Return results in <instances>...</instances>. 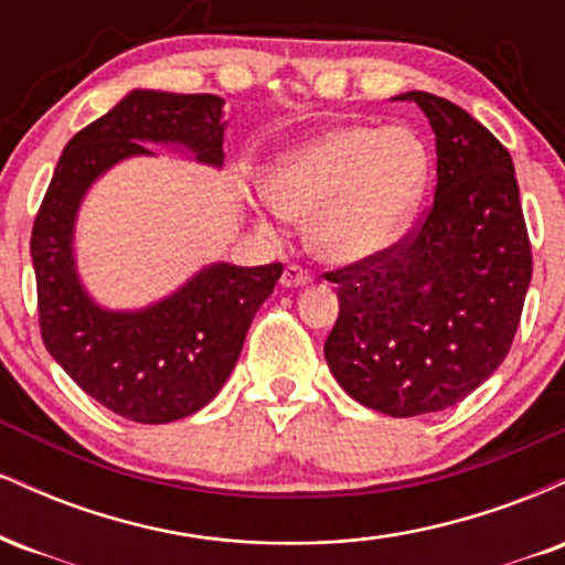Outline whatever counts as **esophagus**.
I'll return each instance as SVG.
<instances>
[{"instance_id": "obj_1", "label": "esophagus", "mask_w": 565, "mask_h": 565, "mask_svg": "<svg viewBox=\"0 0 565 565\" xmlns=\"http://www.w3.org/2000/svg\"><path fill=\"white\" fill-rule=\"evenodd\" d=\"M310 281H313V276H310L308 270H302L300 265H287V270H284L281 276L284 287H308Z\"/></svg>"}]
</instances>
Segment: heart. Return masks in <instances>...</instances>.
<instances>
[{"label": "heart", "instance_id": "1", "mask_svg": "<svg viewBox=\"0 0 565 565\" xmlns=\"http://www.w3.org/2000/svg\"><path fill=\"white\" fill-rule=\"evenodd\" d=\"M430 151L406 125L332 127L291 148L265 191L281 217L308 223L321 260L353 265L393 246L430 183Z\"/></svg>", "mask_w": 565, "mask_h": 565}]
</instances>
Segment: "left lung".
Here are the masks:
<instances>
[{
	"label": "left lung",
	"mask_w": 565,
	"mask_h": 565,
	"mask_svg": "<svg viewBox=\"0 0 565 565\" xmlns=\"http://www.w3.org/2000/svg\"><path fill=\"white\" fill-rule=\"evenodd\" d=\"M398 97L436 132V193L401 242L323 274L340 300L323 355L350 398L419 417L468 398L510 353L531 242L508 148L444 97Z\"/></svg>",
	"instance_id": "1"
}]
</instances>
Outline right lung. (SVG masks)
<instances>
[{
  "instance_id": "add662e5",
  "label": "right lung",
  "mask_w": 565,
  "mask_h": 565,
  "mask_svg": "<svg viewBox=\"0 0 565 565\" xmlns=\"http://www.w3.org/2000/svg\"><path fill=\"white\" fill-rule=\"evenodd\" d=\"M223 132V97L135 89L68 140L36 212L31 260L44 348L89 398L132 423H174L215 398L284 265L215 263L167 300L106 310L76 276V210L108 167L151 153L142 142H178L220 167Z\"/></svg>"
}]
</instances>
